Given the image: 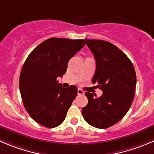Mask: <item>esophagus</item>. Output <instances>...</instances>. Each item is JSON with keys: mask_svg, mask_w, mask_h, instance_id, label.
Masks as SVG:
<instances>
[{"mask_svg": "<svg viewBox=\"0 0 154 154\" xmlns=\"http://www.w3.org/2000/svg\"><path fill=\"white\" fill-rule=\"evenodd\" d=\"M77 93H78L79 95H83V94H85L84 91H82V89H80V88L78 89V91H77Z\"/></svg>", "mask_w": 154, "mask_h": 154, "instance_id": "esophagus-1", "label": "esophagus"}]
</instances>
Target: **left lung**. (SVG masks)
<instances>
[{
  "label": "left lung",
  "instance_id": "obj_1",
  "mask_svg": "<svg viewBox=\"0 0 154 154\" xmlns=\"http://www.w3.org/2000/svg\"><path fill=\"white\" fill-rule=\"evenodd\" d=\"M94 56L96 70L92 83L103 94L85 92L88 103L82 109L85 120L97 128H106L120 121L134 99L136 73L134 66L119 48L106 41L85 39Z\"/></svg>",
  "mask_w": 154,
  "mask_h": 154
}]
</instances>
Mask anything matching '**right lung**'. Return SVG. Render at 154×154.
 <instances>
[{"instance_id":"1","label":"right lung","mask_w":154,"mask_h":154,"mask_svg":"<svg viewBox=\"0 0 154 154\" xmlns=\"http://www.w3.org/2000/svg\"><path fill=\"white\" fill-rule=\"evenodd\" d=\"M85 44L83 39L51 38L36 47L25 61L20 76L22 100L29 116L40 125L54 128L65 119L77 88H64L57 79L63 77L69 60Z\"/></svg>"}]
</instances>
